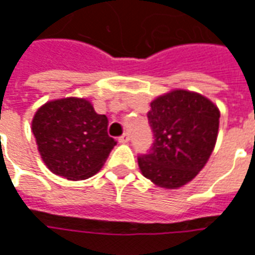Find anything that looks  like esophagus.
<instances>
[{
	"label": "esophagus",
	"instance_id": "1",
	"mask_svg": "<svg viewBox=\"0 0 255 255\" xmlns=\"http://www.w3.org/2000/svg\"><path fill=\"white\" fill-rule=\"evenodd\" d=\"M129 142V135L128 133H124L123 136L119 138V143H128Z\"/></svg>",
	"mask_w": 255,
	"mask_h": 255
}]
</instances>
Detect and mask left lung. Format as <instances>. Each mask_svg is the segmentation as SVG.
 Segmentation results:
<instances>
[{
	"label": "left lung",
	"mask_w": 255,
	"mask_h": 255,
	"mask_svg": "<svg viewBox=\"0 0 255 255\" xmlns=\"http://www.w3.org/2000/svg\"><path fill=\"white\" fill-rule=\"evenodd\" d=\"M147 113L154 143L138 158L139 169L155 186H186L206 165L219 135L220 111L195 91L177 89L150 102Z\"/></svg>",
	"instance_id": "left-lung-1"
}]
</instances>
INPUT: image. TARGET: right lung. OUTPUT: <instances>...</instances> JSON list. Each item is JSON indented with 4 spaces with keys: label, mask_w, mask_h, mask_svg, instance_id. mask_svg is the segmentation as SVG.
Here are the masks:
<instances>
[{
    "label": "right lung",
    "mask_w": 255,
    "mask_h": 255,
    "mask_svg": "<svg viewBox=\"0 0 255 255\" xmlns=\"http://www.w3.org/2000/svg\"><path fill=\"white\" fill-rule=\"evenodd\" d=\"M31 129L45 165L68 180L94 176L116 144L108 135V117L78 97L43 104L32 117Z\"/></svg>",
    "instance_id": "right-lung-1"
}]
</instances>
